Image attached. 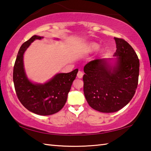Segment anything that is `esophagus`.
I'll return each mask as SVG.
<instances>
[{
	"mask_svg": "<svg viewBox=\"0 0 151 151\" xmlns=\"http://www.w3.org/2000/svg\"><path fill=\"white\" fill-rule=\"evenodd\" d=\"M83 76V73L82 71H78L77 73V77L78 78H82Z\"/></svg>",
	"mask_w": 151,
	"mask_h": 151,
	"instance_id": "obj_1",
	"label": "esophagus"
}]
</instances>
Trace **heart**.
Segmentation results:
<instances>
[{
  "instance_id": "1",
  "label": "heart",
  "mask_w": 151,
  "mask_h": 151,
  "mask_svg": "<svg viewBox=\"0 0 151 151\" xmlns=\"http://www.w3.org/2000/svg\"><path fill=\"white\" fill-rule=\"evenodd\" d=\"M98 47L99 45H97L96 43L92 42L87 46V47L86 48V50L87 51V52H93V51L96 50L97 48H98Z\"/></svg>"
}]
</instances>
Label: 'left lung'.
Instances as JSON below:
<instances>
[{
	"instance_id": "8db88e82",
	"label": "left lung",
	"mask_w": 151,
	"mask_h": 151,
	"mask_svg": "<svg viewBox=\"0 0 151 151\" xmlns=\"http://www.w3.org/2000/svg\"><path fill=\"white\" fill-rule=\"evenodd\" d=\"M114 39L115 58L96 59L84 67L86 100L91 108L106 113L118 111L131 101L139 75V60L133 48L124 40Z\"/></svg>"
}]
</instances>
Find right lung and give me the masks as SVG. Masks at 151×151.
<instances>
[{
    "instance_id": "add662e5",
    "label": "right lung",
    "mask_w": 151,
    "mask_h": 151,
    "mask_svg": "<svg viewBox=\"0 0 151 151\" xmlns=\"http://www.w3.org/2000/svg\"><path fill=\"white\" fill-rule=\"evenodd\" d=\"M43 38L34 35L20 47L14 66L13 82L18 99L22 105L33 113L46 116L57 113L65 106L78 70L57 73L42 84L30 81L25 73L24 54L32 42Z\"/></svg>"
}]
</instances>
